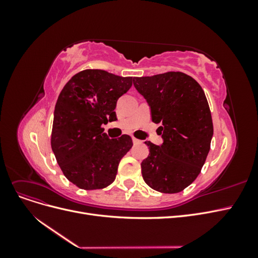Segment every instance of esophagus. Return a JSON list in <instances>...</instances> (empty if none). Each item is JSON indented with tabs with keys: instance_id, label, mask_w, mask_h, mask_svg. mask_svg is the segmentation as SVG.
I'll return each mask as SVG.
<instances>
[{
	"instance_id": "34e87169",
	"label": "esophagus",
	"mask_w": 258,
	"mask_h": 258,
	"mask_svg": "<svg viewBox=\"0 0 258 258\" xmlns=\"http://www.w3.org/2000/svg\"><path fill=\"white\" fill-rule=\"evenodd\" d=\"M132 142H134V144H140V143H141V141H140V140H138V139H136V138H132Z\"/></svg>"
}]
</instances>
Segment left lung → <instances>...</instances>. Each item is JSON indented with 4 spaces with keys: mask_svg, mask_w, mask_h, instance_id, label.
<instances>
[{
    "mask_svg": "<svg viewBox=\"0 0 258 258\" xmlns=\"http://www.w3.org/2000/svg\"><path fill=\"white\" fill-rule=\"evenodd\" d=\"M134 85L150 106L152 120L161 124L163 140L159 146L145 142L150 154L141 163L144 181L160 192L182 191L200 173L213 137L205 92L182 72L134 77Z\"/></svg>",
    "mask_w": 258,
    "mask_h": 258,
    "instance_id": "obj_1",
    "label": "left lung"
}]
</instances>
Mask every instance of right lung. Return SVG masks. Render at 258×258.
<instances>
[{"label":"right lung","instance_id":"add662e5","mask_svg":"<svg viewBox=\"0 0 258 258\" xmlns=\"http://www.w3.org/2000/svg\"><path fill=\"white\" fill-rule=\"evenodd\" d=\"M131 86L132 77L85 70L60 92L53 112L51 148L64 176L82 189L112 184L120 159L132 147L129 136L110 139L101 128L116 120L117 100Z\"/></svg>","mask_w":258,"mask_h":258}]
</instances>
